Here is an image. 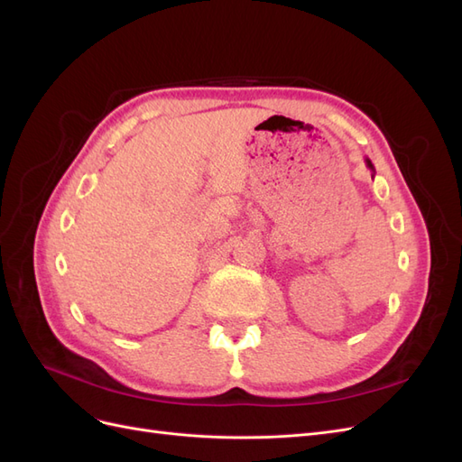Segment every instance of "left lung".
<instances>
[{"label": "left lung", "instance_id": "left-lung-1", "mask_svg": "<svg viewBox=\"0 0 462 462\" xmlns=\"http://www.w3.org/2000/svg\"><path fill=\"white\" fill-rule=\"evenodd\" d=\"M365 162H366V165H368V170L372 171V177H374V175H375V170H374V163H372V162H370L368 158H365Z\"/></svg>", "mask_w": 462, "mask_h": 462}]
</instances>
